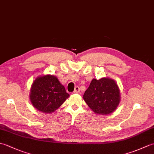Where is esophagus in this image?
Listing matches in <instances>:
<instances>
[{
  "mask_svg": "<svg viewBox=\"0 0 154 154\" xmlns=\"http://www.w3.org/2000/svg\"><path fill=\"white\" fill-rule=\"evenodd\" d=\"M80 91V89H79V87H76L75 88V90L73 91V93L76 94V93H79Z\"/></svg>",
  "mask_w": 154,
  "mask_h": 154,
  "instance_id": "1",
  "label": "esophagus"
}]
</instances>
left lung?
Returning <instances> with one entry per match:
<instances>
[{"mask_svg":"<svg viewBox=\"0 0 154 154\" xmlns=\"http://www.w3.org/2000/svg\"><path fill=\"white\" fill-rule=\"evenodd\" d=\"M83 99L94 113L109 114L113 112L120 103L119 88L110 78L93 79L83 94Z\"/></svg>","mask_w":154,"mask_h":154,"instance_id":"8db88e82","label":"left lung"}]
</instances>
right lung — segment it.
Masks as SVG:
<instances>
[{"mask_svg": "<svg viewBox=\"0 0 154 154\" xmlns=\"http://www.w3.org/2000/svg\"><path fill=\"white\" fill-rule=\"evenodd\" d=\"M69 97L58 79L51 75L37 77L32 85L30 99L37 110L44 113L56 110Z\"/></svg>", "mask_w": 154, "mask_h": 154, "instance_id": "1", "label": "right lung"}]
</instances>
